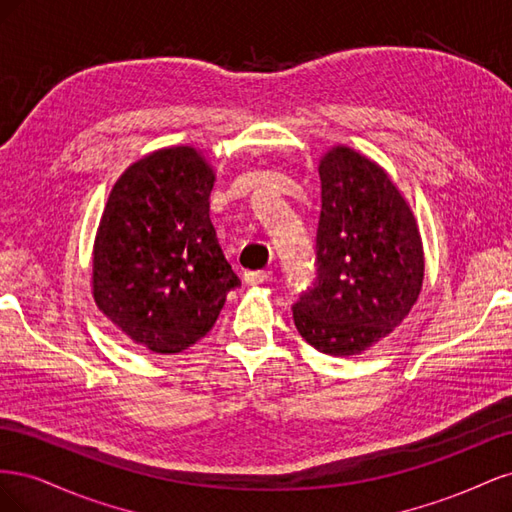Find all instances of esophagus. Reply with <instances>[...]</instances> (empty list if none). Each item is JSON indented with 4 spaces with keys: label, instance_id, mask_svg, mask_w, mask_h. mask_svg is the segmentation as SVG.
<instances>
[{
    "label": "esophagus",
    "instance_id": "34e87169",
    "mask_svg": "<svg viewBox=\"0 0 512 512\" xmlns=\"http://www.w3.org/2000/svg\"><path fill=\"white\" fill-rule=\"evenodd\" d=\"M271 277H273V273H271V271H247V273L243 275V280H245V284L258 286V284H265V282H269Z\"/></svg>",
    "mask_w": 512,
    "mask_h": 512
}]
</instances>
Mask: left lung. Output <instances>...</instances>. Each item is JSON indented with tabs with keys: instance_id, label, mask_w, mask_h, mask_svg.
I'll return each instance as SVG.
<instances>
[{
	"instance_id": "obj_1",
	"label": "left lung",
	"mask_w": 512,
	"mask_h": 512,
	"mask_svg": "<svg viewBox=\"0 0 512 512\" xmlns=\"http://www.w3.org/2000/svg\"><path fill=\"white\" fill-rule=\"evenodd\" d=\"M318 173L316 280L292 305V318L318 352L350 356L410 314L423 286V243L382 166L339 145L324 153Z\"/></svg>"
}]
</instances>
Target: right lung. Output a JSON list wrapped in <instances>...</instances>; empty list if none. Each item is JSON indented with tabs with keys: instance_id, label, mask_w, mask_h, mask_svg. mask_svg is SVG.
<instances>
[{
	"instance_id": "1",
	"label": "right lung",
	"mask_w": 512,
	"mask_h": 512,
	"mask_svg": "<svg viewBox=\"0 0 512 512\" xmlns=\"http://www.w3.org/2000/svg\"><path fill=\"white\" fill-rule=\"evenodd\" d=\"M213 181L200 151L168 147L134 162L108 194L94 243V299L151 352L188 350L241 286L209 218Z\"/></svg>"
}]
</instances>
